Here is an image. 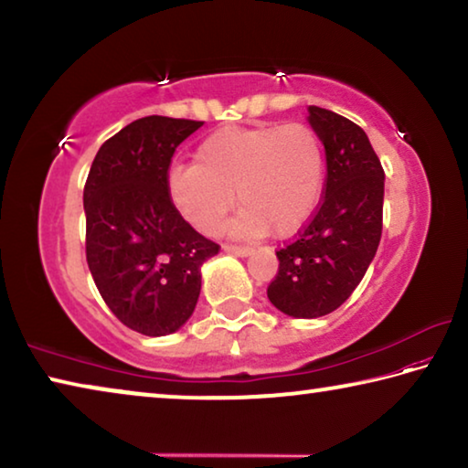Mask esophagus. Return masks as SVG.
I'll return each mask as SVG.
<instances>
[{
    "instance_id": "34e87169",
    "label": "esophagus",
    "mask_w": 468,
    "mask_h": 468,
    "mask_svg": "<svg viewBox=\"0 0 468 468\" xmlns=\"http://www.w3.org/2000/svg\"><path fill=\"white\" fill-rule=\"evenodd\" d=\"M223 250L227 253H233V256H239V258H248L251 250L245 248V245H223Z\"/></svg>"
}]
</instances>
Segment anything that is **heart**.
I'll list each match as a JSON object with an SVG mask.
<instances>
[{
    "instance_id": "heart-1",
    "label": "heart",
    "mask_w": 468,
    "mask_h": 468,
    "mask_svg": "<svg viewBox=\"0 0 468 468\" xmlns=\"http://www.w3.org/2000/svg\"><path fill=\"white\" fill-rule=\"evenodd\" d=\"M196 161L169 169V200L197 231L217 233L237 192L243 208L227 229L245 239L297 233L318 208L326 177L322 140L307 123L217 130Z\"/></svg>"
}]
</instances>
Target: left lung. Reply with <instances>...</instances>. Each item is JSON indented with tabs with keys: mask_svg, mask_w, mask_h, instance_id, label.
<instances>
[{
	"mask_svg": "<svg viewBox=\"0 0 468 468\" xmlns=\"http://www.w3.org/2000/svg\"><path fill=\"white\" fill-rule=\"evenodd\" d=\"M307 111L326 153V187L310 225L276 251L279 272L268 299L282 314L312 320L343 305L376 256L384 169L357 123L322 107Z\"/></svg>",
	"mask_w": 468,
	"mask_h": 468,
	"instance_id": "8db88e82",
	"label": "left lung"
}]
</instances>
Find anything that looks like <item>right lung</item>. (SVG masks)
I'll return each instance as SVG.
<instances>
[{"label": "right lung", "instance_id": "add662e5", "mask_svg": "<svg viewBox=\"0 0 468 468\" xmlns=\"http://www.w3.org/2000/svg\"><path fill=\"white\" fill-rule=\"evenodd\" d=\"M202 122L150 115L99 148L84 186L86 262L109 310L144 336L177 332L194 314L202 264L218 245L167 194L173 153Z\"/></svg>", "mask_w": 468, "mask_h": 468}]
</instances>
